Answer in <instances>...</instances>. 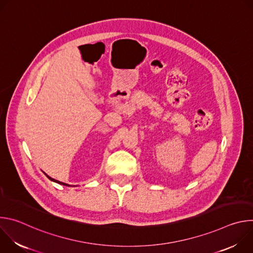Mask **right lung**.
Instances as JSON below:
<instances>
[{
	"instance_id": "add662e5",
	"label": "right lung",
	"mask_w": 253,
	"mask_h": 253,
	"mask_svg": "<svg viewBox=\"0 0 253 253\" xmlns=\"http://www.w3.org/2000/svg\"><path fill=\"white\" fill-rule=\"evenodd\" d=\"M46 176L51 180V181H53V182H56V183H58V184H61V185H64V186H70L69 184H66V183H64V182H60V181H58V180H56V179H54V178H51L50 176H48L47 174H46Z\"/></svg>"
}]
</instances>
